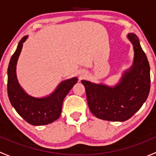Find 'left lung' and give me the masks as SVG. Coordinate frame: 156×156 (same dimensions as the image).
Wrapping results in <instances>:
<instances>
[{
	"label": "left lung",
	"instance_id": "1",
	"mask_svg": "<svg viewBox=\"0 0 156 156\" xmlns=\"http://www.w3.org/2000/svg\"><path fill=\"white\" fill-rule=\"evenodd\" d=\"M127 37L133 47V65L123 72L116 85L81 80L90 110L100 119L125 122L141 108L149 96L150 68L147 57L136 34L129 33Z\"/></svg>",
	"mask_w": 156,
	"mask_h": 156
}]
</instances>
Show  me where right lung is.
Instances as JSON below:
<instances>
[{
  "label": "right lung",
  "mask_w": 156,
  "mask_h": 156,
  "mask_svg": "<svg viewBox=\"0 0 156 156\" xmlns=\"http://www.w3.org/2000/svg\"><path fill=\"white\" fill-rule=\"evenodd\" d=\"M28 38L24 36L19 42L11 57L7 69V94L11 105L19 115L31 125H45L59 118L63 100L78 81V78L61 81L50 95L38 98L30 96L20 86L16 76V64L23 43Z\"/></svg>",
  "instance_id": "right-lung-1"
}]
</instances>
